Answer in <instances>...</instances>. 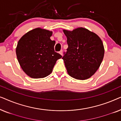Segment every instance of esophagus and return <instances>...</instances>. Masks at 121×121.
<instances>
[{
	"label": "esophagus",
	"instance_id": "obj_1",
	"mask_svg": "<svg viewBox=\"0 0 121 121\" xmlns=\"http://www.w3.org/2000/svg\"><path fill=\"white\" fill-rule=\"evenodd\" d=\"M59 54H61V55L63 56V51L62 50H61L60 52H59Z\"/></svg>",
	"mask_w": 121,
	"mask_h": 121
}]
</instances>
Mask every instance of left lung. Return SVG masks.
<instances>
[{
	"label": "left lung",
	"instance_id": "left-lung-1",
	"mask_svg": "<svg viewBox=\"0 0 121 121\" xmlns=\"http://www.w3.org/2000/svg\"><path fill=\"white\" fill-rule=\"evenodd\" d=\"M68 47L62 57L68 74L85 80L95 73L103 60L105 49L98 35L85 28L63 30Z\"/></svg>",
	"mask_w": 121,
	"mask_h": 121
}]
</instances>
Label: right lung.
Returning <instances> with one entry per match:
<instances>
[{
	"mask_svg": "<svg viewBox=\"0 0 121 121\" xmlns=\"http://www.w3.org/2000/svg\"><path fill=\"white\" fill-rule=\"evenodd\" d=\"M52 31L36 28L18 41L16 54L20 65L30 77L43 78L49 75L58 59L62 56L54 49L55 41L50 39Z\"/></svg>",
	"mask_w": 121,
	"mask_h": 121,
	"instance_id": "add662e5",
	"label": "right lung"
}]
</instances>
